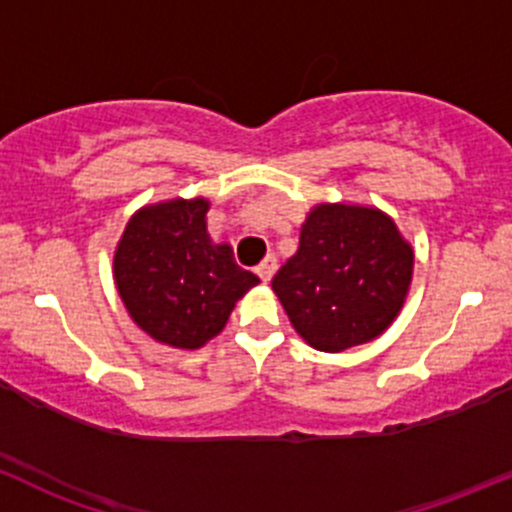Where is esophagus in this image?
I'll return each mask as SVG.
<instances>
[{
	"label": "esophagus",
	"mask_w": 512,
	"mask_h": 512,
	"mask_svg": "<svg viewBox=\"0 0 512 512\" xmlns=\"http://www.w3.org/2000/svg\"><path fill=\"white\" fill-rule=\"evenodd\" d=\"M255 272L260 274L262 282H270V279L274 277V272H277V257H274V255H267L265 260H262L260 265L255 267Z\"/></svg>",
	"instance_id": "obj_1"
}]
</instances>
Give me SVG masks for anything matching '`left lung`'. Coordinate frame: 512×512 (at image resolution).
Returning a JSON list of instances; mask_svg holds the SVG:
<instances>
[{
  "label": "left lung",
  "instance_id": "8db88e82",
  "mask_svg": "<svg viewBox=\"0 0 512 512\" xmlns=\"http://www.w3.org/2000/svg\"><path fill=\"white\" fill-rule=\"evenodd\" d=\"M412 245L390 215L370 206L319 203L272 289L316 351L341 353L378 338L410 292Z\"/></svg>",
  "mask_w": 512,
  "mask_h": 512
}]
</instances>
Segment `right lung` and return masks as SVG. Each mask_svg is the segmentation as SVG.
<instances>
[{"instance_id":"1","label":"right lung","mask_w":512,"mask_h":512,"mask_svg":"<svg viewBox=\"0 0 512 512\" xmlns=\"http://www.w3.org/2000/svg\"><path fill=\"white\" fill-rule=\"evenodd\" d=\"M206 198H174L139 208L115 250V284L132 321L174 348L206 346L228 324L247 289L260 284L242 270L228 242L206 228Z\"/></svg>"}]
</instances>
